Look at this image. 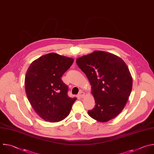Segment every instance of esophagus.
I'll list each match as a JSON object with an SVG mask.
<instances>
[{
    "label": "esophagus",
    "mask_w": 154,
    "mask_h": 154,
    "mask_svg": "<svg viewBox=\"0 0 154 154\" xmlns=\"http://www.w3.org/2000/svg\"><path fill=\"white\" fill-rule=\"evenodd\" d=\"M79 95L81 98H83V97H84V96L85 95V93L84 92H83V91H81L79 92Z\"/></svg>",
    "instance_id": "34e87169"
}]
</instances>
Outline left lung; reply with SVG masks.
Wrapping results in <instances>:
<instances>
[{"label":"left lung","mask_w":154,"mask_h":154,"mask_svg":"<svg viewBox=\"0 0 154 154\" xmlns=\"http://www.w3.org/2000/svg\"><path fill=\"white\" fill-rule=\"evenodd\" d=\"M77 65L85 74L95 105L88 113L100 122L114 119L123 109L132 88V78L125 62L110 53L95 51L79 57Z\"/></svg>","instance_id":"8db88e82"}]
</instances>
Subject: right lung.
<instances>
[{"label": "right lung", "mask_w": 154, "mask_h": 154, "mask_svg": "<svg viewBox=\"0 0 154 154\" xmlns=\"http://www.w3.org/2000/svg\"><path fill=\"white\" fill-rule=\"evenodd\" d=\"M73 62L72 58L49 53L33 61L26 71L27 98L36 113L46 122L65 119L77 100L68 97V87L61 79Z\"/></svg>", "instance_id": "1"}]
</instances>
